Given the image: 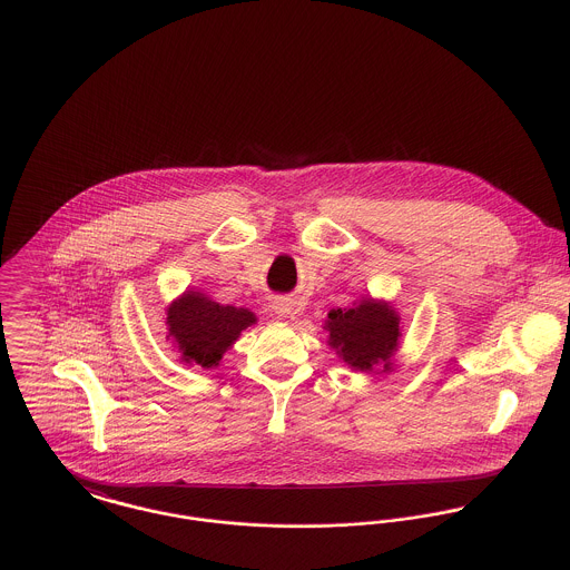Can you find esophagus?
Listing matches in <instances>:
<instances>
[{"instance_id": "obj_1", "label": "esophagus", "mask_w": 570, "mask_h": 570, "mask_svg": "<svg viewBox=\"0 0 570 570\" xmlns=\"http://www.w3.org/2000/svg\"><path fill=\"white\" fill-rule=\"evenodd\" d=\"M272 309L278 314V316H289L292 314V301L289 298H285V296H276L274 301H272Z\"/></svg>"}]
</instances>
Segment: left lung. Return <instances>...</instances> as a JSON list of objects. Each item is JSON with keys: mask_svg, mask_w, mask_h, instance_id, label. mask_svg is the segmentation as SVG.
<instances>
[{"mask_svg": "<svg viewBox=\"0 0 570 570\" xmlns=\"http://www.w3.org/2000/svg\"><path fill=\"white\" fill-rule=\"evenodd\" d=\"M326 331L328 344L355 371H373L375 364L389 366L402 335L395 309L373 298L362 301L353 309H333Z\"/></svg>", "mask_w": 570, "mask_h": 570, "instance_id": "8db88e82", "label": "left lung"}]
</instances>
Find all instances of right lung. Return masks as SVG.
I'll return each mask as SVG.
<instances>
[{"label": "right lung", "instance_id": "1", "mask_svg": "<svg viewBox=\"0 0 570 570\" xmlns=\"http://www.w3.org/2000/svg\"><path fill=\"white\" fill-rule=\"evenodd\" d=\"M254 323L252 312L213 303L199 292H186L166 314L168 335L175 337L181 360L204 368L217 366L242 331Z\"/></svg>", "mask_w": 570, "mask_h": 570}]
</instances>
